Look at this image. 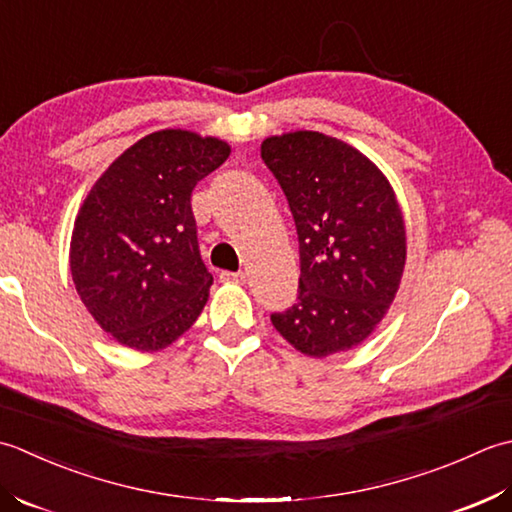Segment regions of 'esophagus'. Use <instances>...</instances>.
<instances>
[{
    "label": "esophagus",
    "instance_id": "obj_1",
    "mask_svg": "<svg viewBox=\"0 0 512 512\" xmlns=\"http://www.w3.org/2000/svg\"><path fill=\"white\" fill-rule=\"evenodd\" d=\"M221 280H225V283H245V271H221Z\"/></svg>",
    "mask_w": 512,
    "mask_h": 512
}]
</instances>
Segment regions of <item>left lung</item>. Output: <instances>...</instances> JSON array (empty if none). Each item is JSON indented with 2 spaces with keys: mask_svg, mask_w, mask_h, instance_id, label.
<instances>
[{
  "mask_svg": "<svg viewBox=\"0 0 512 512\" xmlns=\"http://www.w3.org/2000/svg\"><path fill=\"white\" fill-rule=\"evenodd\" d=\"M260 156L287 196L300 249L298 302L271 325L311 358L349 351L387 316L406 263L391 183L353 145L322 132L269 137Z\"/></svg>",
  "mask_w": 512,
  "mask_h": 512,
  "instance_id": "left-lung-1",
  "label": "left lung"
}]
</instances>
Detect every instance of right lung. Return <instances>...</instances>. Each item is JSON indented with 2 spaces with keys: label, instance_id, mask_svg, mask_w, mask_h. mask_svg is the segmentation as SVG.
Wrapping results in <instances>:
<instances>
[{
  "label": "right lung",
  "instance_id": "obj_1",
  "mask_svg": "<svg viewBox=\"0 0 512 512\" xmlns=\"http://www.w3.org/2000/svg\"><path fill=\"white\" fill-rule=\"evenodd\" d=\"M229 145L190 130H159L125 150L92 185L70 241L77 294L123 347L159 351L194 325L214 278L192 214L196 183Z\"/></svg>",
  "mask_w": 512,
  "mask_h": 512
}]
</instances>
